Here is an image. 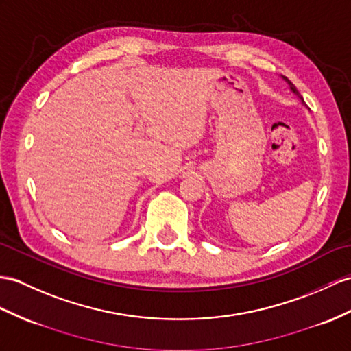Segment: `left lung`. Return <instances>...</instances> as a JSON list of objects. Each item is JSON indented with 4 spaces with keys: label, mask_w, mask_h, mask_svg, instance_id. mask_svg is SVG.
Segmentation results:
<instances>
[{
    "label": "left lung",
    "mask_w": 351,
    "mask_h": 351,
    "mask_svg": "<svg viewBox=\"0 0 351 351\" xmlns=\"http://www.w3.org/2000/svg\"><path fill=\"white\" fill-rule=\"evenodd\" d=\"M283 79H285V80H286V82H287V84H289V86H290V89H292V92H295V93H296V95H298V97H299V98H301V101H302V102H304V99H302V97H301V95H299V92H298V90H296V88H295V84H293V83H292V82H290V80H289V79H287V77H285V75H283Z\"/></svg>",
    "instance_id": "obj_1"
}]
</instances>
